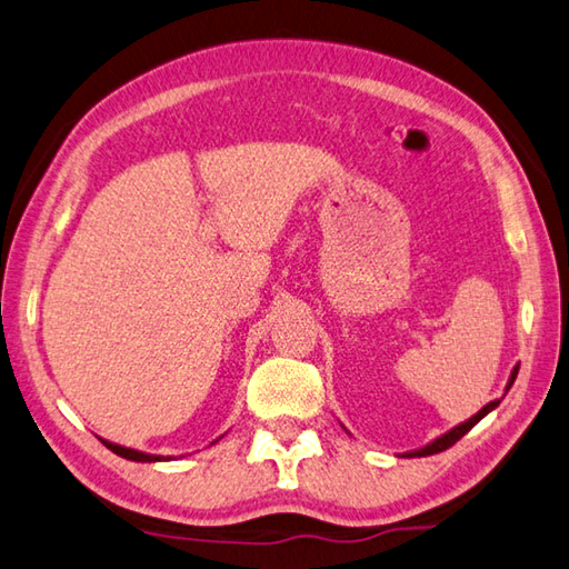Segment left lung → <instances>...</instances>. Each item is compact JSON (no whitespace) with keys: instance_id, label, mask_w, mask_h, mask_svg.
<instances>
[{"instance_id":"1","label":"left lung","mask_w":569,"mask_h":569,"mask_svg":"<svg viewBox=\"0 0 569 569\" xmlns=\"http://www.w3.org/2000/svg\"><path fill=\"white\" fill-rule=\"evenodd\" d=\"M518 370H520V365H516L513 367V372H510V377H508V385H506V392L510 387H513V382H516V377H518ZM503 402V397L500 399H493V402H488L481 411H478V415H473L471 419H466V421H461L459 427H453V429H449L447 433H441V437H437L433 441H429L427 447H421V449H415V451H407V453H402L405 459H417V456H431V453H439V451H443V449H449V447H453L456 441H459L463 433H469L478 421H481L486 415H491V411Z\"/></svg>"}]
</instances>
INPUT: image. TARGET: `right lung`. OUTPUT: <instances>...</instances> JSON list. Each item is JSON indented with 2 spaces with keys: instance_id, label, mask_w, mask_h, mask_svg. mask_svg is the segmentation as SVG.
<instances>
[{
  "instance_id": "obj_1",
  "label": "right lung",
  "mask_w": 569,
  "mask_h": 569,
  "mask_svg": "<svg viewBox=\"0 0 569 569\" xmlns=\"http://www.w3.org/2000/svg\"><path fill=\"white\" fill-rule=\"evenodd\" d=\"M106 443V447L113 451V453H118V456H122V459H128V461H140V463H154V461H170L172 456H158V453H144V451H138V449H128V447H120V443H113V441H106V439H100ZM219 441V439H217ZM217 441H211V443H217Z\"/></svg>"
}]
</instances>
